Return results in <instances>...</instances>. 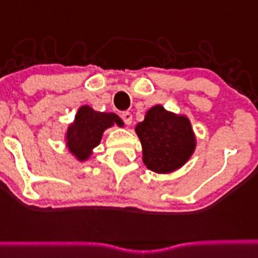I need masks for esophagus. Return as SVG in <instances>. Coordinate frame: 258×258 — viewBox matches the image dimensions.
Instances as JSON below:
<instances>
[{
  "mask_svg": "<svg viewBox=\"0 0 258 258\" xmlns=\"http://www.w3.org/2000/svg\"><path fill=\"white\" fill-rule=\"evenodd\" d=\"M121 119H123V121H124L125 124L130 125L133 123V113L128 112V111H125V112L121 113Z\"/></svg>",
  "mask_w": 258,
  "mask_h": 258,
  "instance_id": "obj_1",
  "label": "esophagus"
}]
</instances>
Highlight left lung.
Here are the masks:
<instances>
[{"label":"left lung","instance_id":"obj_1","mask_svg":"<svg viewBox=\"0 0 258 258\" xmlns=\"http://www.w3.org/2000/svg\"><path fill=\"white\" fill-rule=\"evenodd\" d=\"M135 133L141 139L143 163L158 174L180 169L196 150V135L188 117L170 112L159 104L147 111Z\"/></svg>","mask_w":258,"mask_h":258}]
</instances>
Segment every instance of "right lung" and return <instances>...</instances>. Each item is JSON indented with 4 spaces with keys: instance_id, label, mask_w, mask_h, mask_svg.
<instances>
[{
    "instance_id": "1",
    "label": "right lung",
    "mask_w": 258,
    "mask_h": 258,
    "mask_svg": "<svg viewBox=\"0 0 258 258\" xmlns=\"http://www.w3.org/2000/svg\"><path fill=\"white\" fill-rule=\"evenodd\" d=\"M113 124L123 127V121L116 113L99 112L89 105H82L67 130V147L78 161H87L100 143L103 133Z\"/></svg>"
}]
</instances>
